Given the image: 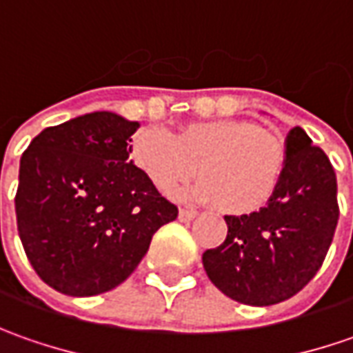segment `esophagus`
<instances>
[{
	"mask_svg": "<svg viewBox=\"0 0 353 353\" xmlns=\"http://www.w3.org/2000/svg\"><path fill=\"white\" fill-rule=\"evenodd\" d=\"M194 218H196V212L184 210V208L179 210V220H181V222H190V220H194Z\"/></svg>",
	"mask_w": 353,
	"mask_h": 353,
	"instance_id": "obj_1",
	"label": "esophagus"
}]
</instances>
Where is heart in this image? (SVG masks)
<instances>
[{
	"mask_svg": "<svg viewBox=\"0 0 353 353\" xmlns=\"http://www.w3.org/2000/svg\"><path fill=\"white\" fill-rule=\"evenodd\" d=\"M131 161L159 190H170L194 174L202 181L179 196L228 216H250L277 192L287 153L269 131L243 119L192 121L172 133L161 125L139 129L129 145Z\"/></svg>",
	"mask_w": 353,
	"mask_h": 353,
	"instance_id": "obj_1",
	"label": "heart"
}]
</instances>
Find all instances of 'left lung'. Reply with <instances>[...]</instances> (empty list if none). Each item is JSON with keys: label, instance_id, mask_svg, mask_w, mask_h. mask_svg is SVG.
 <instances>
[{"label": "left lung", "instance_id": "obj_1", "mask_svg": "<svg viewBox=\"0 0 353 353\" xmlns=\"http://www.w3.org/2000/svg\"><path fill=\"white\" fill-rule=\"evenodd\" d=\"M287 165L273 200L250 216H225L228 236L202 255L212 283L241 305L283 303L316 275L338 224V184L305 129L285 139Z\"/></svg>", "mask_w": 353, "mask_h": 353}]
</instances>
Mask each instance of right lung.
Listing matches in <instances>:
<instances>
[{"instance_id": "right-lung-1", "label": "right lung", "mask_w": 353, "mask_h": 353, "mask_svg": "<svg viewBox=\"0 0 353 353\" xmlns=\"http://www.w3.org/2000/svg\"><path fill=\"white\" fill-rule=\"evenodd\" d=\"M139 121L92 112L43 129L21 157L15 214L37 275L68 296L116 289L179 210L129 159Z\"/></svg>"}]
</instances>
